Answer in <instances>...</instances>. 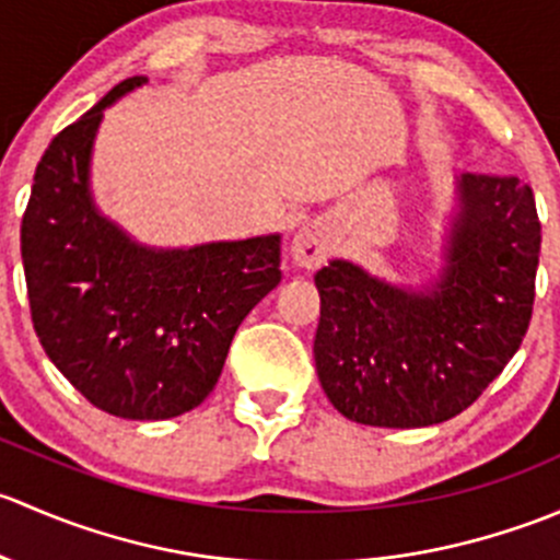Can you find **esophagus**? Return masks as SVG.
<instances>
[{
	"label": "esophagus",
	"mask_w": 560,
	"mask_h": 560,
	"mask_svg": "<svg viewBox=\"0 0 560 560\" xmlns=\"http://www.w3.org/2000/svg\"><path fill=\"white\" fill-rule=\"evenodd\" d=\"M330 248H332V235L330 230H327V224L306 222L292 233L290 257L298 268L314 270L325 262Z\"/></svg>",
	"instance_id": "34e87169"
}]
</instances>
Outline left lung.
<instances>
[{"label":"left lung","instance_id":"8db88e82","mask_svg":"<svg viewBox=\"0 0 560 560\" xmlns=\"http://www.w3.org/2000/svg\"><path fill=\"white\" fill-rule=\"evenodd\" d=\"M539 246L528 184L463 173L428 279L393 281L330 259L314 276V363L327 400L374 428H425L468 409L521 349Z\"/></svg>","mask_w":560,"mask_h":560}]
</instances>
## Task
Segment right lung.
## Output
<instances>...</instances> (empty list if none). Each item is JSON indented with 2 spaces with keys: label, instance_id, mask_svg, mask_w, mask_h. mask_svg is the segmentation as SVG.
Here are the masks:
<instances>
[{
  "label": "right lung",
  "instance_id": "right-lung-1",
  "mask_svg": "<svg viewBox=\"0 0 560 560\" xmlns=\"http://www.w3.org/2000/svg\"><path fill=\"white\" fill-rule=\"evenodd\" d=\"M127 78L56 135L35 171L21 259L39 343L97 409L171 420L208 398L246 314L281 281V235L149 246L94 200L105 110L145 86Z\"/></svg>",
  "mask_w": 560,
  "mask_h": 560
}]
</instances>
